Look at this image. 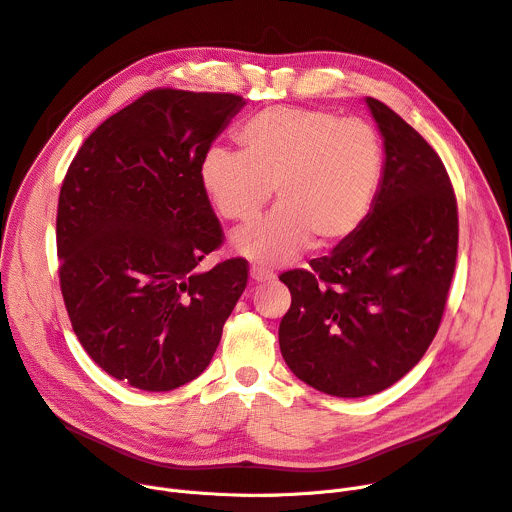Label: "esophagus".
Masks as SVG:
<instances>
[{
    "mask_svg": "<svg viewBox=\"0 0 512 512\" xmlns=\"http://www.w3.org/2000/svg\"><path fill=\"white\" fill-rule=\"evenodd\" d=\"M249 276H251V280L253 282H269V280H274L276 276L271 274L269 269H263V267H259V265H251V269H249Z\"/></svg>",
    "mask_w": 512,
    "mask_h": 512,
    "instance_id": "obj_1",
    "label": "esophagus"
}]
</instances>
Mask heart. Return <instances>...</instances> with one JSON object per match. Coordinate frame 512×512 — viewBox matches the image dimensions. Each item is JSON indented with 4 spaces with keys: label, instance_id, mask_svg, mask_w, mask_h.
Listing matches in <instances>:
<instances>
[{
    "label": "heart",
    "instance_id": "heart-1",
    "mask_svg": "<svg viewBox=\"0 0 512 512\" xmlns=\"http://www.w3.org/2000/svg\"><path fill=\"white\" fill-rule=\"evenodd\" d=\"M241 154L212 146L199 187L232 222L255 220L276 187L278 208L232 234L230 245L259 265H286L309 247L344 245L366 224L385 175V148L370 123L321 109L274 107L236 133Z\"/></svg>",
    "mask_w": 512,
    "mask_h": 512
}]
</instances>
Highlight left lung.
Segmentation results:
<instances>
[{"instance_id": "left-lung-1", "label": "left lung", "mask_w": 512, "mask_h": 512, "mask_svg": "<svg viewBox=\"0 0 512 512\" xmlns=\"http://www.w3.org/2000/svg\"><path fill=\"white\" fill-rule=\"evenodd\" d=\"M385 175L366 224L311 271L280 280L292 304L280 350L296 377L335 397L374 395L410 372L438 331L457 261V201L422 135L366 96Z\"/></svg>"}]
</instances>
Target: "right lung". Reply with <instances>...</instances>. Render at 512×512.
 I'll list each match as a JSON object with an SVG mask.
<instances>
[{"instance_id":"1","label":"right lung","mask_w":512,"mask_h":512,"mask_svg":"<svg viewBox=\"0 0 512 512\" xmlns=\"http://www.w3.org/2000/svg\"><path fill=\"white\" fill-rule=\"evenodd\" d=\"M245 107L236 94L150 90L100 123L67 168L57 257L67 315L88 356L142 391L208 368L247 286V261H199L222 228L197 179Z\"/></svg>"}]
</instances>
